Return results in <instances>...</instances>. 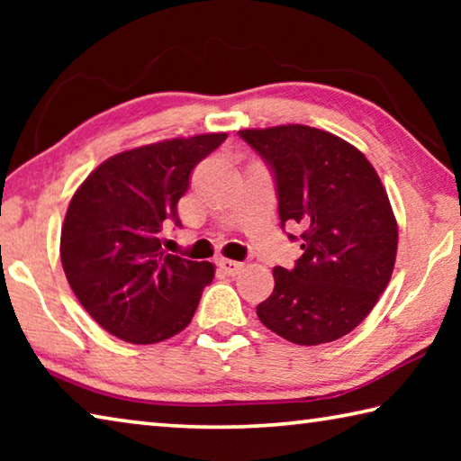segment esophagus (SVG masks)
I'll return each instance as SVG.
<instances>
[{
    "label": "esophagus",
    "instance_id": "esophagus-1",
    "mask_svg": "<svg viewBox=\"0 0 461 461\" xmlns=\"http://www.w3.org/2000/svg\"><path fill=\"white\" fill-rule=\"evenodd\" d=\"M217 267H220L225 272V275H238L244 264L236 262V260H230V258H220V260H217Z\"/></svg>",
    "mask_w": 461,
    "mask_h": 461
}]
</instances>
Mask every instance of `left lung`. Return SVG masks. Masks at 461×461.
<instances>
[{"label": "left lung", "mask_w": 461, "mask_h": 461, "mask_svg": "<svg viewBox=\"0 0 461 461\" xmlns=\"http://www.w3.org/2000/svg\"><path fill=\"white\" fill-rule=\"evenodd\" d=\"M276 185L280 225L301 233L303 256L276 267L260 321L296 346L335 341L360 325L393 276L399 228L368 158L309 126L241 130Z\"/></svg>", "instance_id": "8db88e82"}]
</instances>
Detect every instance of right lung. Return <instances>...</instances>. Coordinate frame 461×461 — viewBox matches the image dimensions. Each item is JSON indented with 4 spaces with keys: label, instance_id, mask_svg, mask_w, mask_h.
<instances>
[{
    "label": "right lung",
    "instance_id": "obj_1",
    "mask_svg": "<svg viewBox=\"0 0 461 461\" xmlns=\"http://www.w3.org/2000/svg\"><path fill=\"white\" fill-rule=\"evenodd\" d=\"M228 134L175 138L107 158L73 194L60 260L85 311L115 338L158 343L183 331L213 280L212 262L162 249L191 173Z\"/></svg>",
    "mask_w": 461,
    "mask_h": 461
}]
</instances>
